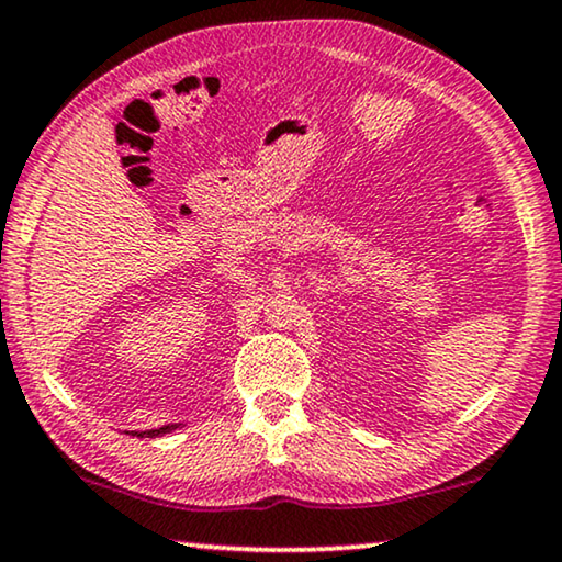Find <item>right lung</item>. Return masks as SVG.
<instances>
[{"label":"right lung","instance_id":"add662e5","mask_svg":"<svg viewBox=\"0 0 562 562\" xmlns=\"http://www.w3.org/2000/svg\"><path fill=\"white\" fill-rule=\"evenodd\" d=\"M180 426V423H167V426H161V428H151V430H139V434H134V436H139V438H157V436H165V434H172V430Z\"/></svg>","mask_w":562,"mask_h":562}]
</instances>
